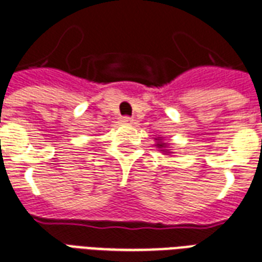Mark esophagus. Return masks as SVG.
<instances>
[{
  "instance_id": "obj_1",
  "label": "esophagus",
  "mask_w": 262,
  "mask_h": 262,
  "mask_svg": "<svg viewBox=\"0 0 262 262\" xmlns=\"http://www.w3.org/2000/svg\"><path fill=\"white\" fill-rule=\"evenodd\" d=\"M122 123H132L133 122V119H132L130 117H127V115H125V117H121V119H119Z\"/></svg>"
}]
</instances>
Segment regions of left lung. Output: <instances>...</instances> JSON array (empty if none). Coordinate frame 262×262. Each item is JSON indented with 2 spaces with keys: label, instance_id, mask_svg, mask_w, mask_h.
Returning <instances> with one entry per match:
<instances>
[{
  "label": "left lung",
  "instance_id": "left-lung-1",
  "mask_svg": "<svg viewBox=\"0 0 262 262\" xmlns=\"http://www.w3.org/2000/svg\"><path fill=\"white\" fill-rule=\"evenodd\" d=\"M158 147H163L162 143H158Z\"/></svg>",
  "mask_w": 262,
  "mask_h": 262
}]
</instances>
